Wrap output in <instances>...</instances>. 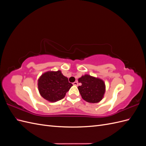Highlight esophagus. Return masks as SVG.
I'll use <instances>...</instances> for the list:
<instances>
[{
  "mask_svg": "<svg viewBox=\"0 0 146 146\" xmlns=\"http://www.w3.org/2000/svg\"><path fill=\"white\" fill-rule=\"evenodd\" d=\"M72 84H73L74 85H75V86H77V85H78V82H77V81L75 82H74Z\"/></svg>",
  "mask_w": 146,
  "mask_h": 146,
  "instance_id": "1",
  "label": "esophagus"
}]
</instances>
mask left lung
<instances>
[{"mask_svg":"<svg viewBox=\"0 0 146 146\" xmlns=\"http://www.w3.org/2000/svg\"><path fill=\"white\" fill-rule=\"evenodd\" d=\"M82 83L78 87L83 100L90 103H98L103 99L105 92L104 82L99 78L85 75L78 78Z\"/></svg>","mask_w":146,"mask_h":146,"instance_id":"obj_1","label":"left lung"}]
</instances>
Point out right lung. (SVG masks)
<instances>
[{"label": "right lung", "mask_w": 146, "mask_h": 146, "mask_svg": "<svg viewBox=\"0 0 146 146\" xmlns=\"http://www.w3.org/2000/svg\"><path fill=\"white\" fill-rule=\"evenodd\" d=\"M38 90L44 99L50 102L60 100L64 96L72 84L68 78L58 71H48L42 74L38 79Z\"/></svg>", "instance_id": "obj_1"}]
</instances>
